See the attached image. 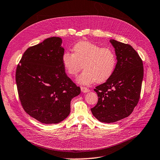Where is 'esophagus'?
I'll list each match as a JSON object with an SVG mask.
<instances>
[{
    "label": "esophagus",
    "mask_w": 160,
    "mask_h": 160,
    "mask_svg": "<svg viewBox=\"0 0 160 160\" xmlns=\"http://www.w3.org/2000/svg\"><path fill=\"white\" fill-rule=\"evenodd\" d=\"M81 91L82 92H84V93H87V92H90V90L88 88H87L86 87L82 86L81 87Z\"/></svg>",
    "instance_id": "obj_1"
}]
</instances>
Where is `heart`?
I'll list each match as a JSON object with an SVG mask.
<instances>
[{"label": "heart", "mask_w": 160, "mask_h": 160, "mask_svg": "<svg viewBox=\"0 0 160 160\" xmlns=\"http://www.w3.org/2000/svg\"><path fill=\"white\" fill-rule=\"evenodd\" d=\"M72 50L73 54L64 52L62 61L66 72L72 76H76L82 68H84L77 79L79 84L100 83L107 80L114 72L116 58L112 49L102 48L88 41H81L73 46Z\"/></svg>", "instance_id": "1"}]
</instances>
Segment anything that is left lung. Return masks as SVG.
Segmentation results:
<instances>
[{
    "label": "left lung",
    "instance_id": "1",
    "mask_svg": "<svg viewBox=\"0 0 160 160\" xmlns=\"http://www.w3.org/2000/svg\"><path fill=\"white\" fill-rule=\"evenodd\" d=\"M115 48L117 64L114 72L96 87L97 104L92 114L101 122L112 123L130 116L140 97L143 77V62L130 44L110 40Z\"/></svg>",
    "mask_w": 160,
    "mask_h": 160
}]
</instances>
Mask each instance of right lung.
Returning <instances> with one entry per match:
<instances>
[{"label":"right lung","instance_id":"add662e5","mask_svg":"<svg viewBox=\"0 0 160 160\" xmlns=\"http://www.w3.org/2000/svg\"><path fill=\"white\" fill-rule=\"evenodd\" d=\"M62 39L50 37L25 51L17 66L16 82L20 103L28 115L46 124L68 117L70 102L80 94L65 72Z\"/></svg>","mask_w":160,"mask_h":160}]
</instances>
